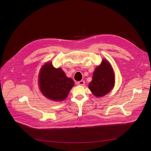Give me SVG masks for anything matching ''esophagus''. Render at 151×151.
Listing matches in <instances>:
<instances>
[{"instance_id":"1","label":"esophagus","mask_w":151,"mask_h":151,"mask_svg":"<svg viewBox=\"0 0 151 151\" xmlns=\"http://www.w3.org/2000/svg\"><path fill=\"white\" fill-rule=\"evenodd\" d=\"M77 84H78V85H81V86H82V85H83L85 84V82H84L83 81H79V82H77Z\"/></svg>"}]
</instances>
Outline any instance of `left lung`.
I'll return each mask as SVG.
<instances>
[{
	"mask_svg": "<svg viewBox=\"0 0 151 151\" xmlns=\"http://www.w3.org/2000/svg\"><path fill=\"white\" fill-rule=\"evenodd\" d=\"M115 74L110 63L103 60L97 66L93 75V79L89 83V88L97 97H101L109 93L114 87Z\"/></svg>",
	"mask_w": 151,
	"mask_h": 151,
	"instance_id": "obj_1",
	"label": "left lung"
}]
</instances>
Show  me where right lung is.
I'll return each instance as SVG.
<instances>
[{
  "mask_svg": "<svg viewBox=\"0 0 151 151\" xmlns=\"http://www.w3.org/2000/svg\"><path fill=\"white\" fill-rule=\"evenodd\" d=\"M38 82L42 94L58 101L66 99L74 86L72 79L68 78L61 68H55L51 62H47L42 66Z\"/></svg>",
  "mask_w": 151,
  "mask_h": 151,
  "instance_id": "obj_1",
  "label": "right lung"
}]
</instances>
